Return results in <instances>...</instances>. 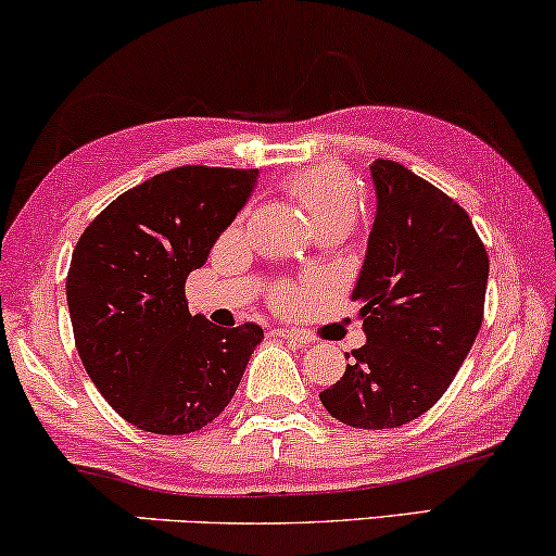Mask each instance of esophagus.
<instances>
[{
  "mask_svg": "<svg viewBox=\"0 0 556 556\" xmlns=\"http://www.w3.org/2000/svg\"><path fill=\"white\" fill-rule=\"evenodd\" d=\"M273 333L280 339H291L295 344H311V341H314V337H308L306 331H299V329H273Z\"/></svg>",
  "mask_w": 556,
  "mask_h": 556,
  "instance_id": "34e87169",
  "label": "esophagus"
}]
</instances>
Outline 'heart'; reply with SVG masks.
Here are the masks:
<instances>
[{
	"instance_id": "obj_1",
	"label": "heart",
	"mask_w": 556,
	"mask_h": 556,
	"mask_svg": "<svg viewBox=\"0 0 556 556\" xmlns=\"http://www.w3.org/2000/svg\"><path fill=\"white\" fill-rule=\"evenodd\" d=\"M288 194L301 204L311 225H341L352 227L359 215V187L346 172L333 166H311V169L295 172L286 179ZM308 299V288L280 286L273 293V303L283 311L299 308Z\"/></svg>"
}]
</instances>
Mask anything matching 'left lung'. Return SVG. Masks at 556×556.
<instances>
[{
	"mask_svg": "<svg viewBox=\"0 0 556 556\" xmlns=\"http://www.w3.org/2000/svg\"><path fill=\"white\" fill-rule=\"evenodd\" d=\"M369 172L377 215L352 291L367 344L318 397L344 425L384 430L451 387L481 329L489 255L466 210L430 181L387 159Z\"/></svg>",
	"mask_w": 556,
	"mask_h": 556,
	"instance_id": "1",
	"label": "left lung"
}]
</instances>
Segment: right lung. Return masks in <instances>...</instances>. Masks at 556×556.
Masks as SVG:
<instances>
[{
  "label": "right lung",
  "instance_id": "right-lung-1",
  "mask_svg": "<svg viewBox=\"0 0 556 556\" xmlns=\"http://www.w3.org/2000/svg\"><path fill=\"white\" fill-rule=\"evenodd\" d=\"M257 169L177 166L116 197L80 235L67 308L98 392L139 430L185 435L230 405L257 324L235 329L189 314L187 276L202 268Z\"/></svg>",
  "mask_w": 556,
  "mask_h": 556
}]
</instances>
